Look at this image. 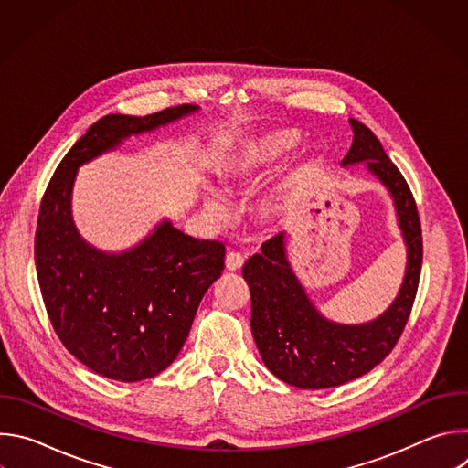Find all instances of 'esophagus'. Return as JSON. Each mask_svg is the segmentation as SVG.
<instances>
[{"label":"esophagus","mask_w":468,"mask_h":468,"mask_svg":"<svg viewBox=\"0 0 468 468\" xmlns=\"http://www.w3.org/2000/svg\"><path fill=\"white\" fill-rule=\"evenodd\" d=\"M242 264H244V257H242L240 253L229 251V253L226 255V269H228V271L237 272V271L242 269Z\"/></svg>","instance_id":"34e87169"}]
</instances>
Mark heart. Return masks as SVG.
<instances>
[{
    "mask_svg": "<svg viewBox=\"0 0 468 468\" xmlns=\"http://www.w3.org/2000/svg\"><path fill=\"white\" fill-rule=\"evenodd\" d=\"M302 143L300 131L283 127L259 133V135L244 137L226 152L217 166V174L226 190H237L240 186L253 185L261 181L272 168H276L283 159H287ZM298 172H292L291 179H296ZM206 211L217 218H228V207L218 192L207 190L204 196ZM280 209V197H271L262 204V213H276Z\"/></svg>",
    "mask_w": 468,
    "mask_h": 468,
    "instance_id": "1",
    "label": "heart"
}]
</instances>
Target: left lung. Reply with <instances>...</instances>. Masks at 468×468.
I'll return each instance as SVG.
<instances>
[{
    "mask_svg": "<svg viewBox=\"0 0 468 468\" xmlns=\"http://www.w3.org/2000/svg\"><path fill=\"white\" fill-rule=\"evenodd\" d=\"M354 143L341 166L367 165L388 190L398 228L408 248L402 287L394 302L365 324L325 318L300 283L287 257V233H278L250 257L242 276L251 294V333L257 350L276 378L298 388H329L348 383L379 365L408 324L422 266V231L413 194L387 157L381 143L361 122L350 118Z\"/></svg>",
    "mask_w": 468,
    "mask_h": 468,
    "instance_id": "1",
    "label": "left lung"
}]
</instances>
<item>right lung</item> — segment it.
Returning a JSON list of instances; mask_svg holds the SVG:
<instances>
[{"instance_id":"1","label":"right lung","mask_w":468,"mask_h":468,"mask_svg":"<svg viewBox=\"0 0 468 468\" xmlns=\"http://www.w3.org/2000/svg\"><path fill=\"white\" fill-rule=\"evenodd\" d=\"M197 111L177 105L148 116L100 118L64 155L42 197L35 262L48 316L66 350L109 379L143 381L174 363L199 302L224 271L226 248L163 220L137 246L101 251L74 224L76 176L125 139Z\"/></svg>"}]
</instances>
